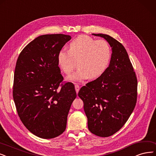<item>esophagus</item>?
<instances>
[{"instance_id":"esophagus-1","label":"esophagus","mask_w":156,"mask_h":156,"mask_svg":"<svg viewBox=\"0 0 156 156\" xmlns=\"http://www.w3.org/2000/svg\"><path fill=\"white\" fill-rule=\"evenodd\" d=\"M75 89H76V93H77L80 90V86L77 84H76L75 85Z\"/></svg>"}]
</instances>
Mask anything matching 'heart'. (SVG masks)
Instances as JSON below:
<instances>
[{
    "label": "heart",
    "instance_id": "b5f03b06",
    "mask_svg": "<svg viewBox=\"0 0 156 156\" xmlns=\"http://www.w3.org/2000/svg\"><path fill=\"white\" fill-rule=\"evenodd\" d=\"M111 58L108 43L96 40L86 35L74 39L69 45V51L61 49L58 54V63L66 74H70L77 66L79 68L68 77L72 81H83L89 77L95 79L107 69Z\"/></svg>",
    "mask_w": 156,
    "mask_h": 156
}]
</instances>
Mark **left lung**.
Returning a JSON list of instances; mask_svg holds the SVG:
<instances>
[{"label": "left lung", "instance_id": "obj_1", "mask_svg": "<svg viewBox=\"0 0 156 156\" xmlns=\"http://www.w3.org/2000/svg\"><path fill=\"white\" fill-rule=\"evenodd\" d=\"M106 40L112 47L107 69L80 89L78 95L84 103L90 131L108 137L126 123L135 108L138 80L126 48L108 34H93Z\"/></svg>", "mask_w": 156, "mask_h": 156}]
</instances>
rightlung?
I'll return each mask as SVG.
<instances>
[{
  "mask_svg": "<svg viewBox=\"0 0 156 156\" xmlns=\"http://www.w3.org/2000/svg\"><path fill=\"white\" fill-rule=\"evenodd\" d=\"M71 36L37 37L25 47L15 66L13 96L20 119L30 133L43 139L63 133L77 95L72 83H64L58 54Z\"/></svg>",
  "mask_w": 156,
  "mask_h": 156,
  "instance_id": "add662e5",
  "label": "right lung"
}]
</instances>
